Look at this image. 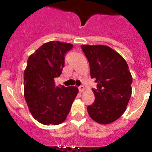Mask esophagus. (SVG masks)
Segmentation results:
<instances>
[{
    "label": "esophagus",
    "mask_w": 152,
    "mask_h": 152,
    "mask_svg": "<svg viewBox=\"0 0 152 152\" xmlns=\"http://www.w3.org/2000/svg\"><path fill=\"white\" fill-rule=\"evenodd\" d=\"M79 92H80V93H82V92L85 91V87H84L83 85L80 86V87H79Z\"/></svg>",
    "instance_id": "1"
}]
</instances>
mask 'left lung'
<instances>
[{"instance_id": "obj_1", "label": "left lung", "mask_w": 152, "mask_h": 152, "mask_svg": "<svg viewBox=\"0 0 152 152\" xmlns=\"http://www.w3.org/2000/svg\"><path fill=\"white\" fill-rule=\"evenodd\" d=\"M89 62L90 76L97 83L95 102L87 107L93 121L101 124L115 121L126 111L132 96V76L121 55L107 45H82Z\"/></svg>"}]
</instances>
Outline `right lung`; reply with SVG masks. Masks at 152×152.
I'll use <instances>...</instances> for the list:
<instances>
[{"mask_svg":"<svg viewBox=\"0 0 152 152\" xmlns=\"http://www.w3.org/2000/svg\"><path fill=\"white\" fill-rule=\"evenodd\" d=\"M73 45L50 41L30 55L24 70V96L31 114L44 125H58L66 119L79 90L76 87H56L65 54Z\"/></svg>","mask_w":152,"mask_h":152,"instance_id":"obj_1","label":"right lung"}]
</instances>
